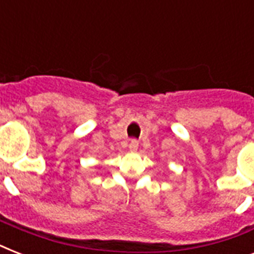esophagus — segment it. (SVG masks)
Masks as SVG:
<instances>
[{"label":"esophagus","mask_w":254,"mask_h":254,"mask_svg":"<svg viewBox=\"0 0 254 254\" xmlns=\"http://www.w3.org/2000/svg\"><path fill=\"white\" fill-rule=\"evenodd\" d=\"M129 149H130V151H137V149H138V141L131 139L130 143H129Z\"/></svg>","instance_id":"esophagus-1"}]
</instances>
